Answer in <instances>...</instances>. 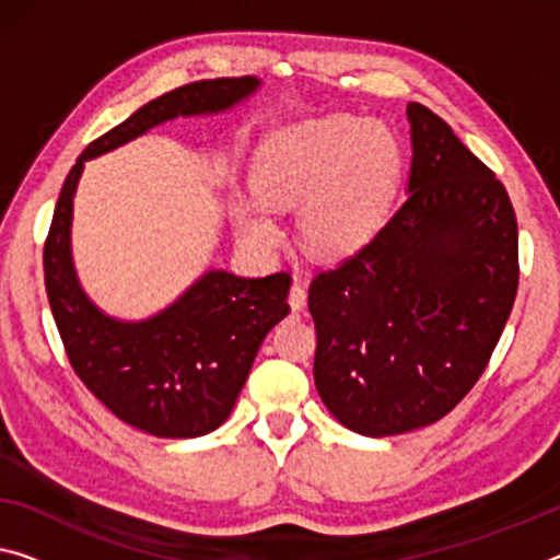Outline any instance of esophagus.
Instances as JSON below:
<instances>
[{
	"label": "esophagus",
	"mask_w": 560,
	"mask_h": 560,
	"mask_svg": "<svg viewBox=\"0 0 560 560\" xmlns=\"http://www.w3.org/2000/svg\"><path fill=\"white\" fill-rule=\"evenodd\" d=\"M288 303H290L292 310H303V307H305V303H307V290H305V285H303V282H300V280L292 282L290 295H288Z\"/></svg>",
	"instance_id": "34e87169"
}]
</instances>
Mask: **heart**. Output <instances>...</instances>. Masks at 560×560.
<instances>
[{"mask_svg": "<svg viewBox=\"0 0 560 560\" xmlns=\"http://www.w3.org/2000/svg\"><path fill=\"white\" fill-rule=\"evenodd\" d=\"M400 170V144L385 125L346 115L307 119L260 144L250 170L257 200L232 202V228L245 247L268 255L282 243L272 210L298 205V230L310 250L346 260L381 235Z\"/></svg>", "mask_w": 560, "mask_h": 560, "instance_id": "b5f03b06", "label": "heart"}]
</instances>
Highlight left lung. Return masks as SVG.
Segmentation results:
<instances>
[{
	"mask_svg": "<svg viewBox=\"0 0 560 560\" xmlns=\"http://www.w3.org/2000/svg\"><path fill=\"white\" fill-rule=\"evenodd\" d=\"M408 197L373 243L310 282L315 388L360 435L423 428L483 375L518 290V222L441 117L408 105Z\"/></svg>",
	"mask_w": 560,
	"mask_h": 560,
	"instance_id": "1",
	"label": "left lung"
}]
</instances>
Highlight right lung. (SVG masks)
<instances>
[{"mask_svg": "<svg viewBox=\"0 0 560 560\" xmlns=\"http://www.w3.org/2000/svg\"><path fill=\"white\" fill-rule=\"evenodd\" d=\"M257 88V77H220L162 94L90 142L59 192L45 243V285L67 358L94 398L150 435L197 438L225 423L265 335L290 313V275L208 270L158 315L109 317L82 290L72 262L77 183L88 160L175 117L218 115Z\"/></svg>", "mask_w": 560, "mask_h": 560, "instance_id": "1", "label": "right lung"}]
</instances>
